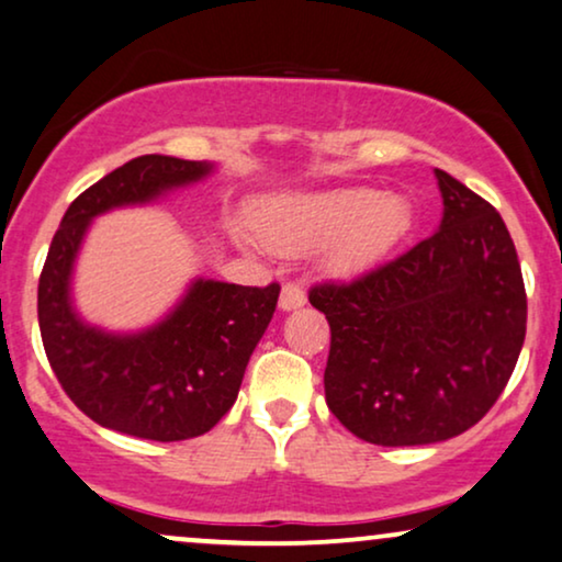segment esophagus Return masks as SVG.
Segmentation results:
<instances>
[{
  "mask_svg": "<svg viewBox=\"0 0 562 562\" xmlns=\"http://www.w3.org/2000/svg\"><path fill=\"white\" fill-rule=\"evenodd\" d=\"M303 303H305V290L297 285V282H285V285H282V295H280V308L293 311V308H301Z\"/></svg>",
  "mask_w": 562,
  "mask_h": 562,
  "instance_id": "1",
  "label": "esophagus"
}]
</instances>
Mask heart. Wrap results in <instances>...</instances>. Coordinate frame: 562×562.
I'll list each match as a JSON object with an SVG mask.
<instances>
[{
	"instance_id": "obj_1",
	"label": "heart",
	"mask_w": 562,
	"mask_h": 562,
	"mask_svg": "<svg viewBox=\"0 0 562 562\" xmlns=\"http://www.w3.org/2000/svg\"><path fill=\"white\" fill-rule=\"evenodd\" d=\"M259 236L285 254L331 246L329 265L339 274H358L386 257L412 228L404 196L371 187L280 196L257 215Z\"/></svg>"
}]
</instances>
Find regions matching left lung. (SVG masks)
<instances>
[{
    "mask_svg": "<svg viewBox=\"0 0 562 562\" xmlns=\"http://www.w3.org/2000/svg\"><path fill=\"white\" fill-rule=\"evenodd\" d=\"M443 220L430 238L352 282L314 285L329 322L326 404L375 446H425L470 430L514 373L527 290L503 217L436 170Z\"/></svg>",
    "mask_w": 562,
    "mask_h": 562,
    "instance_id": "1",
    "label": "left lung"
}]
</instances>
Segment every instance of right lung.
Segmentation results:
<instances>
[{"mask_svg": "<svg viewBox=\"0 0 562 562\" xmlns=\"http://www.w3.org/2000/svg\"><path fill=\"white\" fill-rule=\"evenodd\" d=\"M210 162L142 155L85 189L64 212L38 280L41 339L77 407L103 428L147 440L207 432L236 402L248 358L272 322L280 285L194 280L170 314L137 334L85 324L69 282L92 217L204 179Z\"/></svg>", "mask_w": 562, "mask_h": 562, "instance_id": "1", "label": "right lung"}]
</instances>
